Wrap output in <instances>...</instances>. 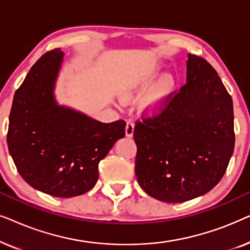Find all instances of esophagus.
<instances>
[{"mask_svg":"<svg viewBox=\"0 0 250 250\" xmlns=\"http://www.w3.org/2000/svg\"><path fill=\"white\" fill-rule=\"evenodd\" d=\"M133 133H134V123H133L131 119H128L126 122V127H125V134L127 138H132Z\"/></svg>","mask_w":250,"mask_h":250,"instance_id":"obj_1","label":"esophagus"}]
</instances>
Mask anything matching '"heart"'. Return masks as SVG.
Listing matches in <instances>:
<instances>
[{
    "instance_id": "heart-1",
    "label": "heart",
    "mask_w": 250,
    "mask_h": 250,
    "mask_svg": "<svg viewBox=\"0 0 250 250\" xmlns=\"http://www.w3.org/2000/svg\"><path fill=\"white\" fill-rule=\"evenodd\" d=\"M158 75V68H150L133 76L123 85L119 91V97L127 100L148 90L141 101V110L148 116L162 114L176 90V80L173 75L165 74L153 84Z\"/></svg>"
}]
</instances>
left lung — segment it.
<instances>
[{
  "instance_id": "obj_1",
  "label": "left lung",
  "mask_w": 250,
  "mask_h": 250,
  "mask_svg": "<svg viewBox=\"0 0 250 250\" xmlns=\"http://www.w3.org/2000/svg\"><path fill=\"white\" fill-rule=\"evenodd\" d=\"M233 102L216 70L188 54L187 84L162 114L134 127L140 187L165 203H183L210 191L234 149Z\"/></svg>"
}]
</instances>
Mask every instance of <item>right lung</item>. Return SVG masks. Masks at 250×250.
I'll return each instance as SVG.
<instances>
[{"label": "right lung", "instance_id": "1", "mask_svg": "<svg viewBox=\"0 0 250 250\" xmlns=\"http://www.w3.org/2000/svg\"><path fill=\"white\" fill-rule=\"evenodd\" d=\"M64 53L50 51L30 68L13 97L9 152L34 189L70 198L91 190L99 163L125 136L124 121L101 123L58 104L54 88Z\"/></svg>", "mask_w": 250, "mask_h": 250}]
</instances>
